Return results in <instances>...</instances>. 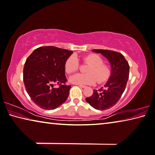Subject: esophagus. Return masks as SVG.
Instances as JSON below:
<instances>
[{"label":"esophagus","instance_id":"obj_1","mask_svg":"<svg viewBox=\"0 0 155 155\" xmlns=\"http://www.w3.org/2000/svg\"><path fill=\"white\" fill-rule=\"evenodd\" d=\"M78 86H79V87H81V88H86V87H86V86L82 85V84H78Z\"/></svg>","mask_w":155,"mask_h":155}]
</instances>
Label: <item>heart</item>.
Here are the masks:
<instances>
[{
	"label": "heart",
	"instance_id": "heart-1",
	"mask_svg": "<svg viewBox=\"0 0 155 155\" xmlns=\"http://www.w3.org/2000/svg\"><path fill=\"white\" fill-rule=\"evenodd\" d=\"M85 63L90 64L87 68V73H78L71 76L69 81L75 84H94L105 82L111 75L109 66L104 64L101 56L96 54H90L84 58ZM79 68V60L74 54L70 56L65 62V70L68 73L75 72Z\"/></svg>",
	"mask_w": 155,
	"mask_h": 155
}]
</instances>
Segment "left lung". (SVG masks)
Here are the masks:
<instances>
[{
	"mask_svg": "<svg viewBox=\"0 0 155 155\" xmlns=\"http://www.w3.org/2000/svg\"><path fill=\"white\" fill-rule=\"evenodd\" d=\"M92 52L101 53L107 59L111 65V75L104 87L98 91L94 89L91 96L86 97V101L94 109L105 110L115 105L124 92L130 66L124 56L117 52L101 49H94Z\"/></svg>",
	"mask_w": 155,
	"mask_h": 155,
	"instance_id": "8db88e82",
	"label": "left lung"
}]
</instances>
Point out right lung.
Listing matches in <instances>:
<instances>
[{"mask_svg": "<svg viewBox=\"0 0 155 155\" xmlns=\"http://www.w3.org/2000/svg\"><path fill=\"white\" fill-rule=\"evenodd\" d=\"M73 53L54 46H43L35 49L26 59L23 82L29 96L39 107L54 109L67 100L71 87L65 84V62ZM54 84L60 87L54 88Z\"/></svg>", "mask_w": 155, "mask_h": 155, "instance_id": "obj_1", "label": "right lung"}]
</instances>
